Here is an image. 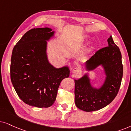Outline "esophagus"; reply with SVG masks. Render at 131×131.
<instances>
[{"label": "esophagus", "mask_w": 131, "mask_h": 131, "mask_svg": "<svg viewBox=\"0 0 131 131\" xmlns=\"http://www.w3.org/2000/svg\"><path fill=\"white\" fill-rule=\"evenodd\" d=\"M80 72V69L77 67H74L72 69V72L74 74H78Z\"/></svg>", "instance_id": "1"}]
</instances>
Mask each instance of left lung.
I'll return each instance as SVG.
<instances>
[{
    "mask_svg": "<svg viewBox=\"0 0 131 131\" xmlns=\"http://www.w3.org/2000/svg\"><path fill=\"white\" fill-rule=\"evenodd\" d=\"M107 42L108 46L96 51L86 63L89 69L101 64L104 66L107 78L102 88H92L87 76L75 80V102L81 110L90 112L106 107L114 100L119 90L123 77L122 54L112 36Z\"/></svg>",
    "mask_w": 131,
    "mask_h": 131,
    "instance_id": "1",
    "label": "left lung"
}]
</instances>
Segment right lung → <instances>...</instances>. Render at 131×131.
<instances>
[{
    "label": "right lung",
    "mask_w": 131,
    "mask_h": 131,
    "mask_svg": "<svg viewBox=\"0 0 131 131\" xmlns=\"http://www.w3.org/2000/svg\"><path fill=\"white\" fill-rule=\"evenodd\" d=\"M53 35L50 28L30 29L12 53V84L20 98L33 107L48 108L53 105L61 81L69 75L67 67L56 69L47 59L46 40Z\"/></svg>",
    "instance_id": "add662e5"
}]
</instances>
